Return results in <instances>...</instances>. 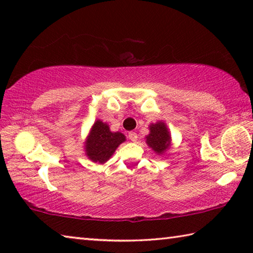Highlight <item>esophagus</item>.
<instances>
[{
  "label": "esophagus",
  "mask_w": 253,
  "mask_h": 253,
  "mask_svg": "<svg viewBox=\"0 0 253 253\" xmlns=\"http://www.w3.org/2000/svg\"><path fill=\"white\" fill-rule=\"evenodd\" d=\"M128 137H129V139L131 140V142H136L137 140V134L135 131H130L129 134H128Z\"/></svg>",
  "instance_id": "1"
}]
</instances>
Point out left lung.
Returning a JSON list of instances; mask_svg holds the SVG:
<instances>
[{
  "label": "left lung",
  "mask_w": 253,
  "mask_h": 253,
  "mask_svg": "<svg viewBox=\"0 0 253 253\" xmlns=\"http://www.w3.org/2000/svg\"><path fill=\"white\" fill-rule=\"evenodd\" d=\"M149 134L145 137V143L151 147L157 155H163L170 147V137L169 129L164 122H157L155 124H151L148 126Z\"/></svg>",
  "instance_id": "1"
}]
</instances>
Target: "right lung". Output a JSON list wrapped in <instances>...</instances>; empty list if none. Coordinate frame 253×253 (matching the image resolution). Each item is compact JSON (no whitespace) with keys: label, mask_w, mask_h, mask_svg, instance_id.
I'll use <instances>...</instances> for the list:
<instances>
[{"label":"right lung","mask_w":253,"mask_h":253,"mask_svg":"<svg viewBox=\"0 0 253 253\" xmlns=\"http://www.w3.org/2000/svg\"><path fill=\"white\" fill-rule=\"evenodd\" d=\"M125 140L123 132L111 131L108 124L97 119L85 138L84 154L91 162L105 164Z\"/></svg>","instance_id":"1"}]
</instances>
